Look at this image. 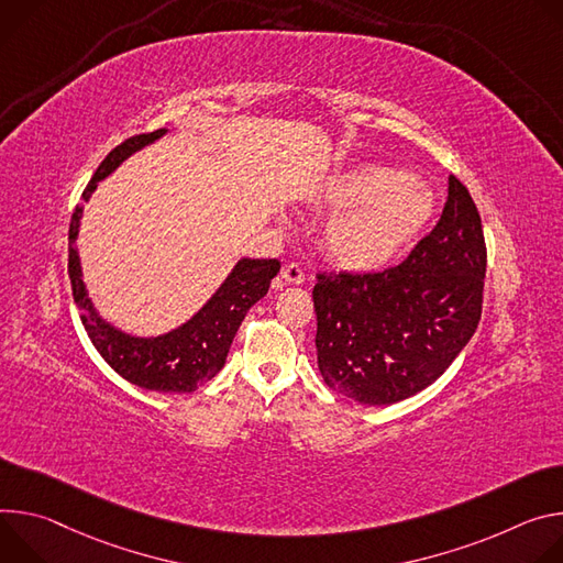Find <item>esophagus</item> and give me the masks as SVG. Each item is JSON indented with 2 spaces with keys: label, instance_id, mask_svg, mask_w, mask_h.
Wrapping results in <instances>:
<instances>
[{
  "label": "esophagus",
  "instance_id": "esophagus-1",
  "mask_svg": "<svg viewBox=\"0 0 563 563\" xmlns=\"http://www.w3.org/2000/svg\"><path fill=\"white\" fill-rule=\"evenodd\" d=\"M303 271L299 268V264H295V262H290V264H286L284 268H282V279L286 282V284H301L303 282Z\"/></svg>",
  "mask_w": 563,
  "mask_h": 563
}]
</instances>
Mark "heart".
Wrapping results in <instances>:
<instances>
[{
    "instance_id": "obj_1",
    "label": "heart",
    "mask_w": 563,
    "mask_h": 563,
    "mask_svg": "<svg viewBox=\"0 0 563 563\" xmlns=\"http://www.w3.org/2000/svg\"><path fill=\"white\" fill-rule=\"evenodd\" d=\"M327 206L340 212L324 234L329 255L349 271H380L420 234L433 197L409 172L368 165L335 178Z\"/></svg>"
}]
</instances>
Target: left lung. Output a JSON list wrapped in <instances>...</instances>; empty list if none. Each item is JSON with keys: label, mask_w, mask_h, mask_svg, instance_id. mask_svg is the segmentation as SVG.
<instances>
[{"label": "left lung", "mask_w": 563, "mask_h": 563, "mask_svg": "<svg viewBox=\"0 0 563 563\" xmlns=\"http://www.w3.org/2000/svg\"><path fill=\"white\" fill-rule=\"evenodd\" d=\"M487 247L467 187L450 176L443 214L398 266L318 273V364L362 405H391L439 380L474 335Z\"/></svg>", "instance_id": "8db88e82"}]
</instances>
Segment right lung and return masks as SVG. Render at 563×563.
Instances as JSON below:
<instances>
[{"instance_id":"obj_1","label":"right lung","mask_w":563,"mask_h":563,"mask_svg":"<svg viewBox=\"0 0 563 563\" xmlns=\"http://www.w3.org/2000/svg\"><path fill=\"white\" fill-rule=\"evenodd\" d=\"M165 130L150 134H139L122 141L113 147L100 163L89 185L85 187L82 199L87 201L111 169H115L124 158L136 150L161 139ZM82 206H76L69 223V279L74 288V299L80 308V320L89 340L102 355V360L128 383L163 394H190L201 385L212 380L225 364L230 344L250 310L271 288L273 277L279 273L277 260H241L214 297L199 310V313L183 324L180 329L154 338H132L104 324L82 282L80 260L76 253V236L80 228Z\"/></svg>"}]
</instances>
